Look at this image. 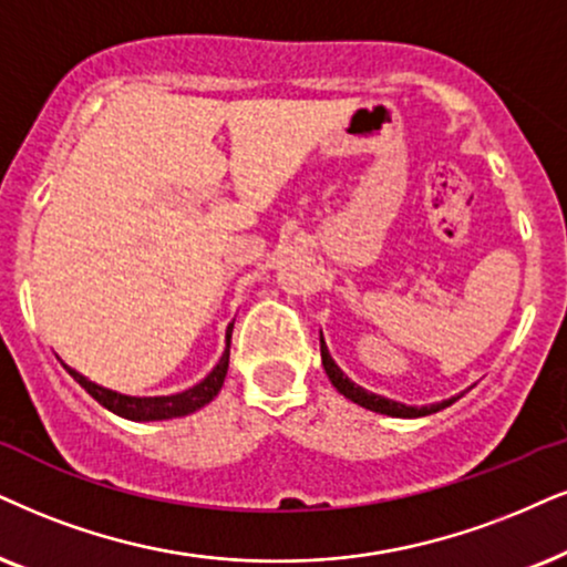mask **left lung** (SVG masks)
I'll return each instance as SVG.
<instances>
[{"instance_id":"obj_1","label":"left lung","mask_w":567,"mask_h":567,"mask_svg":"<svg viewBox=\"0 0 567 567\" xmlns=\"http://www.w3.org/2000/svg\"><path fill=\"white\" fill-rule=\"evenodd\" d=\"M319 342H321V363H324V371H327L329 382H332L334 390L340 392V395H346L350 403L367 408V411H374V413H382V415H392V419H419V415L436 413V411H442V408L453 405L457 398H463V392H461V395L440 400V403H432V405H405V403H398V400L382 398V395H377V392L363 390V386L355 384L353 379H348L346 371L337 367L334 358L329 355L327 342H324V337H321V334H319Z\"/></svg>"}]
</instances>
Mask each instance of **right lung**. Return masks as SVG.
Instances as JSON below:
<instances>
[{
    "mask_svg": "<svg viewBox=\"0 0 567 567\" xmlns=\"http://www.w3.org/2000/svg\"><path fill=\"white\" fill-rule=\"evenodd\" d=\"M230 337H233V324L227 327V334H225L227 346H225V353H221L217 367H214L209 374L200 379L198 384H193L183 392H175V395H154V398L123 395V392L106 390V386L91 382L89 377H83L81 371L70 369L68 363H62V367L68 369V374L73 377L75 382L81 384L99 405H104L106 411L123 415V419H127V421L181 419V415L200 411V408L209 405L212 400L219 395L221 384H225V377H227V367H230Z\"/></svg>",
    "mask_w": 567,
    "mask_h": 567,
    "instance_id": "obj_1",
    "label": "right lung"
}]
</instances>
